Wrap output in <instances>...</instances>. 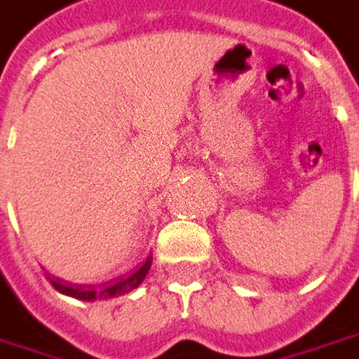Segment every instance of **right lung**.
Masks as SVG:
<instances>
[{"label":"right lung","mask_w":359,"mask_h":359,"mask_svg":"<svg viewBox=\"0 0 359 359\" xmlns=\"http://www.w3.org/2000/svg\"><path fill=\"white\" fill-rule=\"evenodd\" d=\"M151 260H154V257L149 255L147 260H145L142 266L137 268L134 274H130L128 278L118 280V282H114V284L99 287V290H95V287H83V285H66L62 284L60 280H52V278H48V280L50 284L54 285L60 293H64V295H69V297H75V299H81V302H102V299H110V297L126 295V293H130L132 290L140 287V284L144 282L145 276L149 272V268H151Z\"/></svg>","instance_id":"obj_1"}]
</instances>
